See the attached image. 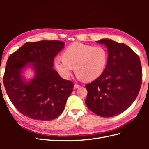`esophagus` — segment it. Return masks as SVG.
Returning a JSON list of instances; mask_svg holds the SVG:
<instances>
[{
	"mask_svg": "<svg viewBox=\"0 0 149 149\" xmlns=\"http://www.w3.org/2000/svg\"><path fill=\"white\" fill-rule=\"evenodd\" d=\"M80 88V86H79V84H74V85L73 88H74V89H78V88Z\"/></svg>",
	"mask_w": 149,
	"mask_h": 149,
	"instance_id": "obj_1",
	"label": "esophagus"
}]
</instances>
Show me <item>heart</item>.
I'll return each instance as SVG.
<instances>
[{
	"mask_svg": "<svg viewBox=\"0 0 149 149\" xmlns=\"http://www.w3.org/2000/svg\"><path fill=\"white\" fill-rule=\"evenodd\" d=\"M108 63V53L103 47L74 43L68 47L63 58L54 60V65L63 78L68 79L74 67L80 79L93 81L104 73Z\"/></svg>",
	"mask_w": 149,
	"mask_h": 149,
	"instance_id": "heart-1",
	"label": "heart"
}]
</instances>
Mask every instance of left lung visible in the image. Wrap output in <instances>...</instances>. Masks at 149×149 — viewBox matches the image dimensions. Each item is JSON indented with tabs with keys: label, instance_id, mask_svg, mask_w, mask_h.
Masks as SVG:
<instances>
[{
	"label": "left lung",
	"instance_id": "8db88e82",
	"mask_svg": "<svg viewBox=\"0 0 149 149\" xmlns=\"http://www.w3.org/2000/svg\"><path fill=\"white\" fill-rule=\"evenodd\" d=\"M108 52V63L104 73L85 86L86 105L96 114L110 118L119 115L136 100L141 89L142 70L141 61L132 49L124 43L108 38L96 42Z\"/></svg>",
	"mask_w": 149,
	"mask_h": 149
}]
</instances>
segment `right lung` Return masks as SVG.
Instances as JSON below:
<instances>
[{"instance_id": "right-lung-1", "label": "right lung", "mask_w": 149, "mask_h": 149, "mask_svg": "<svg viewBox=\"0 0 149 149\" xmlns=\"http://www.w3.org/2000/svg\"><path fill=\"white\" fill-rule=\"evenodd\" d=\"M65 42H28L8 57L3 81L10 100L20 113L32 119L52 120L63 111L73 83L53 69V60ZM30 68L34 75L22 74Z\"/></svg>"}]
</instances>
